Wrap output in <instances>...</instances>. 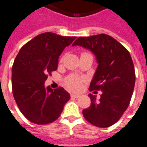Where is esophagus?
<instances>
[{"mask_svg": "<svg viewBox=\"0 0 147 147\" xmlns=\"http://www.w3.org/2000/svg\"><path fill=\"white\" fill-rule=\"evenodd\" d=\"M80 94H74V93H73V94H71V98H79V97H80Z\"/></svg>", "mask_w": 147, "mask_h": 147, "instance_id": "esophagus-1", "label": "esophagus"}]
</instances>
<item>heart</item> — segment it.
Segmentation results:
<instances>
[{"label": "heart", "mask_w": 147, "mask_h": 147, "mask_svg": "<svg viewBox=\"0 0 147 147\" xmlns=\"http://www.w3.org/2000/svg\"><path fill=\"white\" fill-rule=\"evenodd\" d=\"M84 81V78L78 75L72 74L67 76L65 80V84L71 90L78 91L82 87V82Z\"/></svg>", "instance_id": "obj_1"}]
</instances>
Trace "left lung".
Returning a JSON list of instances; mask_svg holds the SVG:
<instances>
[{
  "mask_svg": "<svg viewBox=\"0 0 147 147\" xmlns=\"http://www.w3.org/2000/svg\"><path fill=\"white\" fill-rule=\"evenodd\" d=\"M72 46L89 49L98 64L89 90H100L102 94L98 101L96 96L88 94L91 105L82 110V114L93 125L110 127L128 108L133 94L135 72L130 53L113 37L104 34L78 37Z\"/></svg>",
  "mask_w": 147,
  "mask_h": 147,
  "instance_id": "left-lung-1",
  "label": "left lung"
}]
</instances>
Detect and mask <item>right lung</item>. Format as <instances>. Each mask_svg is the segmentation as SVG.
I'll return each instance as SVG.
<instances>
[{
	"mask_svg": "<svg viewBox=\"0 0 147 147\" xmlns=\"http://www.w3.org/2000/svg\"><path fill=\"white\" fill-rule=\"evenodd\" d=\"M76 37L55 33L39 34L21 48L12 67L14 99L25 118L37 125L54 122L60 116L70 94L62 87H45L49 75L58 68L59 55Z\"/></svg>",
	"mask_w": 147,
	"mask_h": 147,
	"instance_id": "1",
	"label": "right lung"
}]
</instances>
